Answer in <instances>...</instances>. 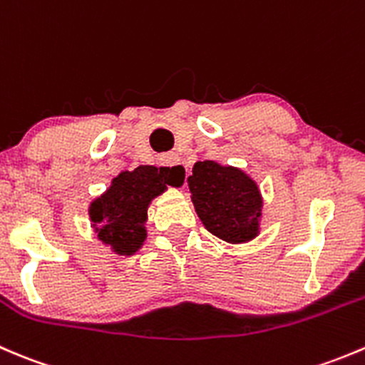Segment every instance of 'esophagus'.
<instances>
[{"label":"esophagus","instance_id":"1","mask_svg":"<svg viewBox=\"0 0 365 365\" xmlns=\"http://www.w3.org/2000/svg\"><path fill=\"white\" fill-rule=\"evenodd\" d=\"M160 165L163 167L167 178H170L172 182L184 184L187 178V167L182 163L178 154H167L160 160Z\"/></svg>","mask_w":365,"mask_h":365}]
</instances>
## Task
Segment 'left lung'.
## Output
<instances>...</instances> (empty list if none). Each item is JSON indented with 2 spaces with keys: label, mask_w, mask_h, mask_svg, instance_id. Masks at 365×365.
<instances>
[{
  "label": "left lung",
  "mask_w": 365,
  "mask_h": 365,
  "mask_svg": "<svg viewBox=\"0 0 365 365\" xmlns=\"http://www.w3.org/2000/svg\"><path fill=\"white\" fill-rule=\"evenodd\" d=\"M191 202L212 236L227 243H247L261 230L262 197L257 182L241 168L198 161L187 178Z\"/></svg>",
  "instance_id": "8db88e82"
}]
</instances>
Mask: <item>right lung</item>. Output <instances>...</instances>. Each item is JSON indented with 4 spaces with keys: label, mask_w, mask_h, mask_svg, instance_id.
<instances>
[{
    "label": "right lung",
    "mask_w": 365,
    "mask_h": 365,
    "mask_svg": "<svg viewBox=\"0 0 365 365\" xmlns=\"http://www.w3.org/2000/svg\"><path fill=\"white\" fill-rule=\"evenodd\" d=\"M168 186H179L163 168L140 165L113 179L101 197L90 204L88 216L97 240L117 255L136 254L147 237V209Z\"/></svg>",
    "instance_id": "1"
}]
</instances>
